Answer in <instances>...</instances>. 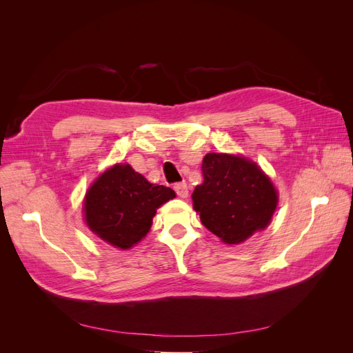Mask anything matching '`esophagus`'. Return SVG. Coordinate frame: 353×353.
<instances>
[{
  "mask_svg": "<svg viewBox=\"0 0 353 353\" xmlns=\"http://www.w3.org/2000/svg\"><path fill=\"white\" fill-rule=\"evenodd\" d=\"M174 190L176 191L178 197H181V199H187L188 197V187H187L185 183H176L174 185Z\"/></svg>",
  "mask_w": 353,
  "mask_h": 353,
  "instance_id": "34e87169",
  "label": "esophagus"
}]
</instances>
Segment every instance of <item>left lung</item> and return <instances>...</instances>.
Returning <instances> with one entry per match:
<instances>
[{
	"instance_id": "1",
	"label": "left lung",
	"mask_w": 353,
	"mask_h": 353,
	"mask_svg": "<svg viewBox=\"0 0 353 353\" xmlns=\"http://www.w3.org/2000/svg\"><path fill=\"white\" fill-rule=\"evenodd\" d=\"M203 184L193 191L200 221L225 244H240L270 225L279 194L268 175L252 160L208 153L201 163Z\"/></svg>"
}]
</instances>
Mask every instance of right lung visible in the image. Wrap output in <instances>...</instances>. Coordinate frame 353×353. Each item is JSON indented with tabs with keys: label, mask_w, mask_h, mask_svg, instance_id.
Wrapping results in <instances>:
<instances>
[{
	"label": "right lung",
	"mask_w": 353,
	"mask_h": 353,
	"mask_svg": "<svg viewBox=\"0 0 353 353\" xmlns=\"http://www.w3.org/2000/svg\"><path fill=\"white\" fill-rule=\"evenodd\" d=\"M174 197L172 188L150 184L128 163H117L85 194V222L101 240L126 250L147 236L156 210Z\"/></svg>",
	"instance_id": "right-lung-1"
}]
</instances>
